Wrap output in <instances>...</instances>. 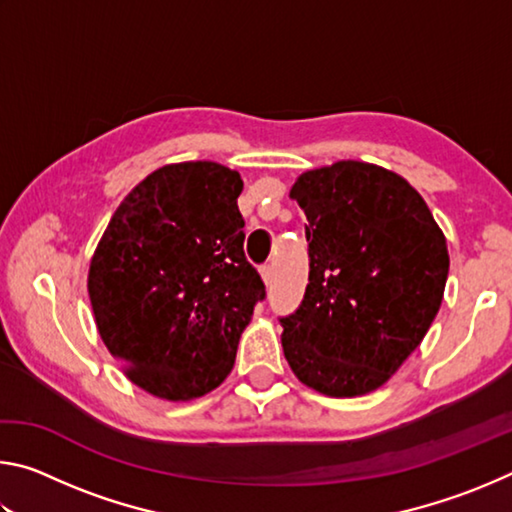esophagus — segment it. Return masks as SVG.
<instances>
[{
    "mask_svg": "<svg viewBox=\"0 0 512 512\" xmlns=\"http://www.w3.org/2000/svg\"><path fill=\"white\" fill-rule=\"evenodd\" d=\"M259 273H262V280L268 284L273 280V266L271 264H264L262 268H259Z\"/></svg>",
    "mask_w": 512,
    "mask_h": 512,
    "instance_id": "esophagus-1",
    "label": "esophagus"
}]
</instances>
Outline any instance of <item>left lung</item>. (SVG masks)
<instances>
[{
    "instance_id": "8db88e82",
    "label": "left lung",
    "mask_w": 512,
    "mask_h": 512,
    "mask_svg": "<svg viewBox=\"0 0 512 512\" xmlns=\"http://www.w3.org/2000/svg\"><path fill=\"white\" fill-rule=\"evenodd\" d=\"M289 196L309 221V284L280 318L284 357L318 393L366 395L395 375L438 314L445 235L422 196L377 164L307 171Z\"/></svg>"
}]
</instances>
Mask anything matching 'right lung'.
<instances>
[{
    "label": "right lung",
    "mask_w": 512,
    "mask_h": 512,
    "mask_svg": "<svg viewBox=\"0 0 512 512\" xmlns=\"http://www.w3.org/2000/svg\"><path fill=\"white\" fill-rule=\"evenodd\" d=\"M241 189L223 164H167L121 201L94 250L88 293L101 339L162 400L214 391L266 298L244 255Z\"/></svg>",
    "instance_id": "obj_1"
}]
</instances>
